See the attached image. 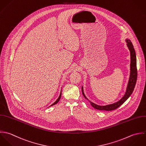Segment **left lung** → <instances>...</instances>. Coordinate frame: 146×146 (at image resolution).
Returning <instances> with one entry per match:
<instances>
[{
  "instance_id": "8db88e82",
  "label": "left lung",
  "mask_w": 146,
  "mask_h": 146,
  "mask_svg": "<svg viewBox=\"0 0 146 146\" xmlns=\"http://www.w3.org/2000/svg\"><path fill=\"white\" fill-rule=\"evenodd\" d=\"M127 42V47L130 50V56H131V63H130V78L129 81V83L127 85V87L126 89V93L125 95L122 97V98L117 102L116 103L107 105L105 106H98L91 102H90L91 105L92 107L96 110H103V111H112L114 110H116L117 108H118L121 105H122L130 96V95L132 94L134 87L136 84L137 79V59H136V55L135 52L134 50V48L133 47V46L130 40H126ZM82 94L85 99H88L86 96L84 94L83 88H82Z\"/></svg>"
}]
</instances>
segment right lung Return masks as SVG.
<instances>
[{"mask_svg": "<svg viewBox=\"0 0 146 146\" xmlns=\"http://www.w3.org/2000/svg\"><path fill=\"white\" fill-rule=\"evenodd\" d=\"M61 93H60V96H59V97H58V99H57V100L54 103H53L51 106H54V105H55V104H57L58 103V101L60 100V98H61Z\"/></svg>", "mask_w": 146, "mask_h": 146, "instance_id": "right-lung-1", "label": "right lung"}]
</instances>
